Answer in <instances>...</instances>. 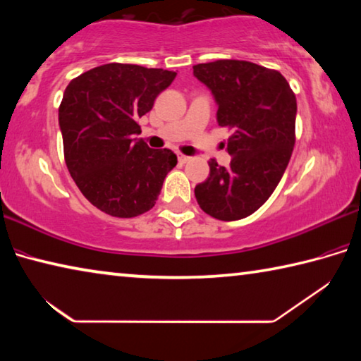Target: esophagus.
Segmentation results:
<instances>
[{"instance_id":"obj_1","label":"esophagus","mask_w":361,"mask_h":361,"mask_svg":"<svg viewBox=\"0 0 361 361\" xmlns=\"http://www.w3.org/2000/svg\"><path fill=\"white\" fill-rule=\"evenodd\" d=\"M176 156H178V161H180L181 164H186V162L189 161V159H191V157L186 156V154H181V152H178V154H176Z\"/></svg>"}]
</instances>
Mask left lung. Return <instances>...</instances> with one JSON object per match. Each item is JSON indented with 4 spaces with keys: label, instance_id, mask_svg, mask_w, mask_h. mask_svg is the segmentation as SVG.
Masks as SVG:
<instances>
[{
    "label": "left lung",
    "instance_id": "left-lung-1",
    "mask_svg": "<svg viewBox=\"0 0 361 361\" xmlns=\"http://www.w3.org/2000/svg\"><path fill=\"white\" fill-rule=\"evenodd\" d=\"M210 89L216 121L232 129L226 151L231 166L209 162L210 175L194 189L205 213L221 221L247 218L271 197L295 146L296 97L286 79L245 60H216L192 66Z\"/></svg>",
    "mask_w": 361,
    "mask_h": 361
}]
</instances>
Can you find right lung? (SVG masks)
I'll return each instance as SVG.
<instances>
[{
	"instance_id": "add662e5",
	"label": "right lung",
	"mask_w": 361,
	"mask_h": 361,
	"mask_svg": "<svg viewBox=\"0 0 361 361\" xmlns=\"http://www.w3.org/2000/svg\"><path fill=\"white\" fill-rule=\"evenodd\" d=\"M176 73L108 63L66 85L59 108L65 162L79 191L97 209L118 218L151 210L167 173L176 166L170 149H151L137 135L138 119Z\"/></svg>"
}]
</instances>
